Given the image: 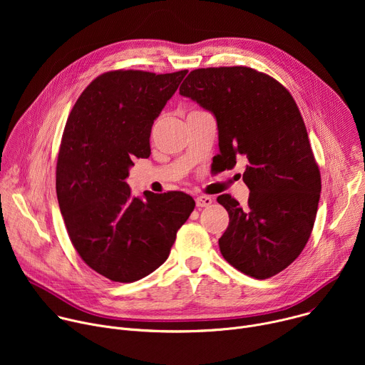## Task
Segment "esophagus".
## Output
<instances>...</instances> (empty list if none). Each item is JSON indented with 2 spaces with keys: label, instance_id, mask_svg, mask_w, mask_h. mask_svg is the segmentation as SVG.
I'll return each mask as SVG.
<instances>
[{
  "label": "esophagus",
  "instance_id": "34e87169",
  "mask_svg": "<svg viewBox=\"0 0 365 365\" xmlns=\"http://www.w3.org/2000/svg\"><path fill=\"white\" fill-rule=\"evenodd\" d=\"M195 202L197 207H203V206H210L214 202V199L211 196H197Z\"/></svg>",
  "mask_w": 365,
  "mask_h": 365
}]
</instances>
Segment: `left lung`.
<instances>
[{
	"label": "left lung",
	"mask_w": 365,
	"mask_h": 365,
	"mask_svg": "<svg viewBox=\"0 0 365 365\" xmlns=\"http://www.w3.org/2000/svg\"><path fill=\"white\" fill-rule=\"evenodd\" d=\"M179 92L215 115L220 166L232 169L241 155L247 160V206L228 193L217 199L230 215L221 254L259 280L280 273L303 251L321 196V172L293 96L247 66L195 69Z\"/></svg>",
	"instance_id": "1"
}]
</instances>
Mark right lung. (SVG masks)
<instances>
[{
  "mask_svg": "<svg viewBox=\"0 0 365 365\" xmlns=\"http://www.w3.org/2000/svg\"><path fill=\"white\" fill-rule=\"evenodd\" d=\"M187 71H111L81 93L62 135L56 193L72 245L92 270L137 282L160 267L195 207L183 192L133 197V160L150 155V133Z\"/></svg>",
  "mask_w": 365,
  "mask_h": 365,
  "instance_id": "right-lung-1",
  "label": "right lung"
}]
</instances>
